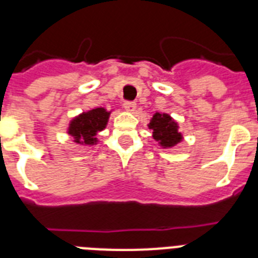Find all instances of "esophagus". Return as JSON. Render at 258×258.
<instances>
[{
  "label": "esophagus",
  "instance_id": "esophagus-1",
  "mask_svg": "<svg viewBox=\"0 0 258 258\" xmlns=\"http://www.w3.org/2000/svg\"><path fill=\"white\" fill-rule=\"evenodd\" d=\"M124 108L126 109L127 112H134L137 108V104L134 102H125L124 103Z\"/></svg>",
  "mask_w": 258,
  "mask_h": 258
}]
</instances>
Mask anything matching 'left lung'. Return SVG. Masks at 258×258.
I'll return each instance as SVG.
<instances>
[{
	"instance_id": "1",
	"label": "left lung",
	"mask_w": 258,
	"mask_h": 258,
	"mask_svg": "<svg viewBox=\"0 0 258 258\" xmlns=\"http://www.w3.org/2000/svg\"><path fill=\"white\" fill-rule=\"evenodd\" d=\"M147 126L152 131L155 142L164 150L173 149L183 141V134L179 132L178 122L169 113L155 112Z\"/></svg>"
}]
</instances>
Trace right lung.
<instances>
[{"label": "right lung", "mask_w": 258, "mask_h": 258, "mask_svg": "<svg viewBox=\"0 0 258 258\" xmlns=\"http://www.w3.org/2000/svg\"><path fill=\"white\" fill-rule=\"evenodd\" d=\"M112 111L113 109H107L104 107H97L79 113L68 122L67 134L72 137V141L76 145L89 147L98 145V133L107 127Z\"/></svg>", "instance_id": "obj_1"}]
</instances>
